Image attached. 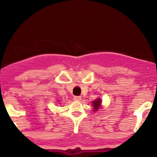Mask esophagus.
I'll return each instance as SVG.
<instances>
[{
    "instance_id": "obj_1",
    "label": "esophagus",
    "mask_w": 157,
    "mask_h": 157,
    "mask_svg": "<svg viewBox=\"0 0 157 157\" xmlns=\"http://www.w3.org/2000/svg\"><path fill=\"white\" fill-rule=\"evenodd\" d=\"M73 99L75 101H80V100H82V97H79V96H75V97H74Z\"/></svg>"
}]
</instances>
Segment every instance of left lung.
<instances>
[{"label": "left lung", "mask_w": 157, "mask_h": 157, "mask_svg": "<svg viewBox=\"0 0 157 157\" xmlns=\"http://www.w3.org/2000/svg\"><path fill=\"white\" fill-rule=\"evenodd\" d=\"M100 104H101V100L100 99H97L95 101L93 102V105H94V111H97V110L100 108Z\"/></svg>", "instance_id": "1"}]
</instances>
